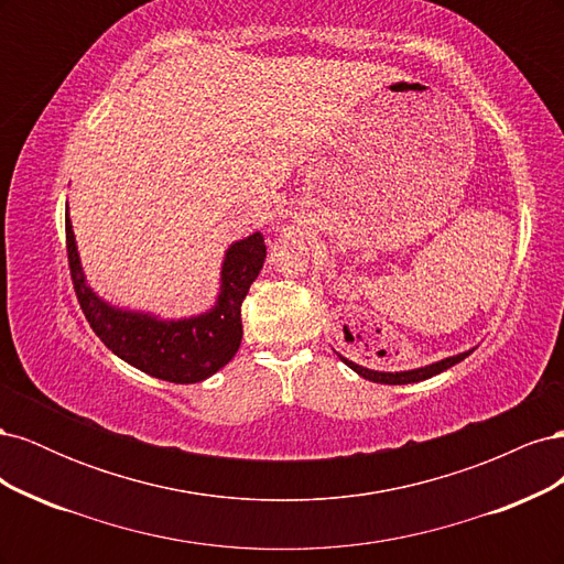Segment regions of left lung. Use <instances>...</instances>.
Segmentation results:
<instances>
[{"mask_svg":"<svg viewBox=\"0 0 564 564\" xmlns=\"http://www.w3.org/2000/svg\"><path fill=\"white\" fill-rule=\"evenodd\" d=\"M468 355H470V350L452 355V357H445V360L433 362V365H425V367H419V369H406V371H377V369H367V367H362V365H355L352 360H348V357H344V355H338V357H340V360H344L355 373H360V377L367 379V381L388 383V386H404V383H419V381L431 379V377H435V373L454 367V365L460 362V360H466Z\"/></svg>","mask_w":564,"mask_h":564,"instance_id":"obj_1","label":"left lung"}]
</instances>
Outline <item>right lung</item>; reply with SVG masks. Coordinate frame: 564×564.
<instances>
[{"instance_id": "right-lung-1", "label": "right lung", "mask_w": 564, "mask_h": 564, "mask_svg": "<svg viewBox=\"0 0 564 564\" xmlns=\"http://www.w3.org/2000/svg\"><path fill=\"white\" fill-rule=\"evenodd\" d=\"M65 240L82 311L119 360L169 383H199L232 360L242 344V301L265 261L261 232H251L228 247L212 308L181 319L119 308L100 299L84 275L70 214H65Z\"/></svg>"}]
</instances>
